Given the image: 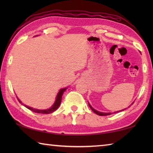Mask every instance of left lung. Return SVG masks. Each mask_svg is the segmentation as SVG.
<instances>
[{
	"mask_svg": "<svg viewBox=\"0 0 153 153\" xmlns=\"http://www.w3.org/2000/svg\"><path fill=\"white\" fill-rule=\"evenodd\" d=\"M133 102V103H134ZM132 103V104H133ZM88 104H89V107L91 108V109L93 111L95 112L96 114H97V115H99V116H108V115H110V114H112V113L111 112H99V111H98V110H96L95 109H94L93 107L91 106V105H90V104L88 102ZM131 104V105H132ZM126 108H125V109H123V110H119V111H117V112H114V113H117V112H121V111H123V110H126Z\"/></svg>",
	"mask_w": 153,
	"mask_h": 153,
	"instance_id": "obj_1",
	"label": "left lung"
}]
</instances>
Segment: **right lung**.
<instances>
[{
    "instance_id": "add662e5",
    "label": "right lung",
    "mask_w": 153,
    "mask_h": 153,
    "mask_svg": "<svg viewBox=\"0 0 153 153\" xmlns=\"http://www.w3.org/2000/svg\"><path fill=\"white\" fill-rule=\"evenodd\" d=\"M37 36V35H36ZM68 88V87H65V88H62V89H60L59 91H58V94H57V96L56 97V100H55V101L54 102V104L51 108H48V109H45V110H39V109H36V108H32V107L30 106H28L27 105H24V103H22V101L20 100H19L18 97H17V99L18 100V101L19 102V103H21L22 105H24L25 107H26L27 108H28L29 110H31V111H33L35 113H39V114H51V113H53V112H54L55 110H56L58 109V107L60 106V103H61V100H62V97L63 95V93L66 91V90Z\"/></svg>"
}]
</instances>
